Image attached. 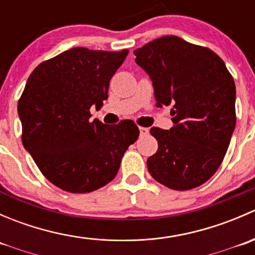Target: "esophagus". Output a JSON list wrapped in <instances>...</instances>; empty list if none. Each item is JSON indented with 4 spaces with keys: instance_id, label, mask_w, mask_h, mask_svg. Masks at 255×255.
Returning a JSON list of instances; mask_svg holds the SVG:
<instances>
[{
    "instance_id": "esophagus-1",
    "label": "esophagus",
    "mask_w": 255,
    "mask_h": 255,
    "mask_svg": "<svg viewBox=\"0 0 255 255\" xmlns=\"http://www.w3.org/2000/svg\"><path fill=\"white\" fill-rule=\"evenodd\" d=\"M139 133H140V137H143V135H146L149 133V129L145 127H139Z\"/></svg>"
}]
</instances>
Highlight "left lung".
Here are the masks:
<instances>
[{
    "instance_id": "left-lung-1",
    "label": "left lung",
    "mask_w": 255,
    "mask_h": 255,
    "mask_svg": "<svg viewBox=\"0 0 255 255\" xmlns=\"http://www.w3.org/2000/svg\"><path fill=\"white\" fill-rule=\"evenodd\" d=\"M135 63L153 81L156 106L173 105L174 126L150 128L158 151L146 166L158 182L195 189L217 171L236 127V85L211 49L165 35L134 50Z\"/></svg>"
}]
</instances>
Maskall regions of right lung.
Instances as JSON below:
<instances>
[{"instance_id":"1","label":"right lung","mask_w":255,"mask_h":255,"mask_svg":"<svg viewBox=\"0 0 255 255\" xmlns=\"http://www.w3.org/2000/svg\"><path fill=\"white\" fill-rule=\"evenodd\" d=\"M128 50L73 48L33 70L18 101L22 143L42 174L64 191L86 194L115 179L139 129L91 121L109 97L110 80Z\"/></svg>"}]
</instances>
